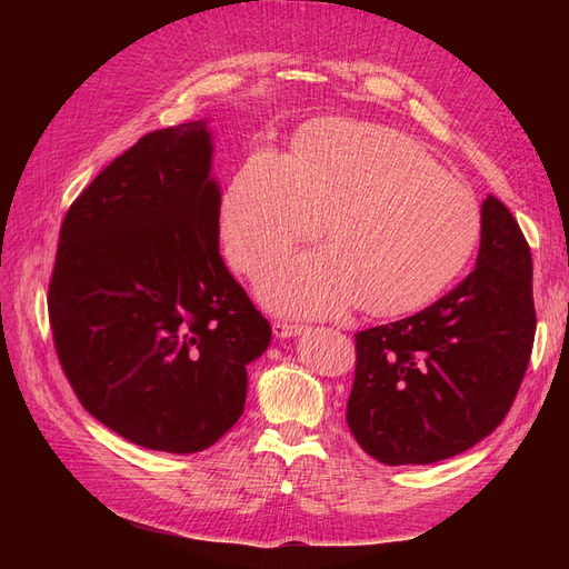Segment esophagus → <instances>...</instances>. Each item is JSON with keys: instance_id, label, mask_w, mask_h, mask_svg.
I'll use <instances>...</instances> for the list:
<instances>
[{"instance_id": "esophagus-1", "label": "esophagus", "mask_w": 569, "mask_h": 569, "mask_svg": "<svg viewBox=\"0 0 569 569\" xmlns=\"http://www.w3.org/2000/svg\"><path fill=\"white\" fill-rule=\"evenodd\" d=\"M303 332V325L297 322H272V335L278 339H287V337H297Z\"/></svg>"}]
</instances>
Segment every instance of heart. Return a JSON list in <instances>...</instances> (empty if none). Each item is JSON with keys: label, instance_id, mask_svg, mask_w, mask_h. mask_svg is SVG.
<instances>
[{"label": "heart", "instance_id": "obj_1", "mask_svg": "<svg viewBox=\"0 0 569 569\" xmlns=\"http://www.w3.org/2000/svg\"><path fill=\"white\" fill-rule=\"evenodd\" d=\"M322 218L330 244L287 258L258 284L272 311L412 313L458 278L481 234L468 187L408 134L363 120L306 130L291 157L251 151L220 197L222 247L249 278L316 237Z\"/></svg>", "mask_w": 569, "mask_h": 569}]
</instances>
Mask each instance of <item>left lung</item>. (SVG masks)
Wrapping results in <instances>:
<instances>
[{
  "mask_svg": "<svg viewBox=\"0 0 569 569\" xmlns=\"http://www.w3.org/2000/svg\"><path fill=\"white\" fill-rule=\"evenodd\" d=\"M537 332L531 253L496 197L481 203L477 268L425 311L356 335L351 435L385 465L472 449L503 422Z\"/></svg>",
  "mask_w": 569,
  "mask_h": 569,
  "instance_id": "obj_1",
  "label": "left lung"
}]
</instances>
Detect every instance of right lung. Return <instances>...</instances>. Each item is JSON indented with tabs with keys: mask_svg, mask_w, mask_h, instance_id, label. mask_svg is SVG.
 Listing matches in <instances>:
<instances>
[{
	"mask_svg": "<svg viewBox=\"0 0 569 569\" xmlns=\"http://www.w3.org/2000/svg\"><path fill=\"white\" fill-rule=\"evenodd\" d=\"M209 120L153 130L68 209L49 322L82 408L123 439L197 453L239 420L270 343L218 251Z\"/></svg>",
	"mask_w": 569,
	"mask_h": 569,
	"instance_id": "obj_1",
	"label": "right lung"
}]
</instances>
